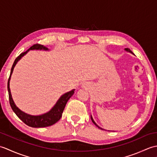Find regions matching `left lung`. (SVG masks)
<instances>
[{
  "instance_id": "1",
  "label": "left lung",
  "mask_w": 157,
  "mask_h": 157,
  "mask_svg": "<svg viewBox=\"0 0 157 157\" xmlns=\"http://www.w3.org/2000/svg\"><path fill=\"white\" fill-rule=\"evenodd\" d=\"M125 51H128V52H132V53H133V52H132V51H131V50H130L129 48H125ZM91 119H92V122H93V123H94V124H95V125H96V126H97V127H98V128H99V127H98V126L97 125H96V123H95V122L94 121V120H93V119H92V117H91Z\"/></svg>"
}]
</instances>
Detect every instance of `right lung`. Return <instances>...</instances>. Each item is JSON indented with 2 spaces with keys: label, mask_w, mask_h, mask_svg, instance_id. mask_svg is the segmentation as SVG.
I'll list each match as a JSON object with an SVG mask.
<instances>
[{
  "label": "right lung",
  "mask_w": 157,
  "mask_h": 157,
  "mask_svg": "<svg viewBox=\"0 0 157 157\" xmlns=\"http://www.w3.org/2000/svg\"><path fill=\"white\" fill-rule=\"evenodd\" d=\"M34 49L48 50V48L45 47V46H44L42 44H38L37 43V44H35L33 46H32L27 51L21 53V54H20L15 59L11 67V73H10L9 78L8 79V83H7L9 99L10 105H11L13 111L15 112L16 115L18 117L25 123V124H26L29 127H32V128H44V127L51 126L53 124H55V123L57 122L59 120L61 119L62 116V113L63 112V110H64L65 107L67 102L68 100L71 97V96L74 94V90H73L70 91L69 92H67L65 94H63L61 97L59 99V101L56 103V105L54 106V107H53L49 112L45 113L44 115H39V116H32V115L26 114V113L22 112L21 111H20V110L17 107L16 105H15V103L13 102V100L12 98L11 91H10V88H9L10 78H11V76L13 73V69H14V67L15 66L16 63H17L19 60L21 59L23 55H25L29 50H34Z\"/></svg>",
  "instance_id": "right-lung-1"
}]
</instances>
